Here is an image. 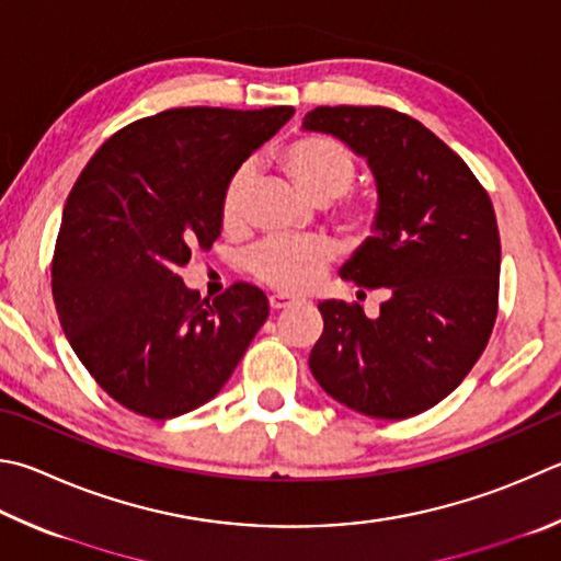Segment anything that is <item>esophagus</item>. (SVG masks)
Segmentation results:
<instances>
[{
	"instance_id": "34e87169",
	"label": "esophagus",
	"mask_w": 561,
	"mask_h": 561,
	"mask_svg": "<svg viewBox=\"0 0 561 561\" xmlns=\"http://www.w3.org/2000/svg\"><path fill=\"white\" fill-rule=\"evenodd\" d=\"M294 304H297V299H291V297H282V294H274V297H270V307H272L274 311L289 309V307H294Z\"/></svg>"
}]
</instances>
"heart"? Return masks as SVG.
<instances>
[{
	"mask_svg": "<svg viewBox=\"0 0 561 561\" xmlns=\"http://www.w3.org/2000/svg\"><path fill=\"white\" fill-rule=\"evenodd\" d=\"M277 164L304 196L319 206L333 201V226L345 238L360 242L373 236L380 220V203L373 193H351L358 174L353 151L339 139L325 135H301L284 145ZM252 169L242 167L226 183L220 198V220L226 230H242L250 216ZM333 250L321 240L272 238L254 248L248 257V272L264 287L284 294H299L313 287Z\"/></svg>",
	"mask_w": 561,
	"mask_h": 561,
	"instance_id": "obj_1",
	"label": "heart"
}]
</instances>
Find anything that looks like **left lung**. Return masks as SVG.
<instances>
[{
  "label": "left lung",
  "mask_w": 561,
  "mask_h": 561,
  "mask_svg": "<svg viewBox=\"0 0 561 561\" xmlns=\"http://www.w3.org/2000/svg\"><path fill=\"white\" fill-rule=\"evenodd\" d=\"M304 129L368 159L380 220L341 277L382 289L375 319L358 301H321L309 368L333 400L407 420L451 394L485 351L497 316L501 236L466 161L422 122L390 107H316Z\"/></svg>",
  "instance_id": "obj_1"
}]
</instances>
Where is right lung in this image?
Wrapping results in <instances>:
<instances>
[{
	"label": "right lung",
	"instance_id": "1",
	"mask_svg": "<svg viewBox=\"0 0 561 561\" xmlns=\"http://www.w3.org/2000/svg\"><path fill=\"white\" fill-rule=\"evenodd\" d=\"M294 107H176L115 131L80 171L60 220L50 289L95 382L149 420L206 404L267 321L238 282L201 299L179 270L218 240L230 176Z\"/></svg>",
	"mask_w": 561,
	"mask_h": 561
}]
</instances>
